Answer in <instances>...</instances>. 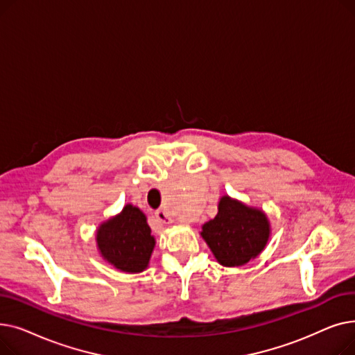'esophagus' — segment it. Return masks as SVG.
Instances as JSON below:
<instances>
[{
    "instance_id": "1",
    "label": "esophagus",
    "mask_w": 355,
    "mask_h": 355,
    "mask_svg": "<svg viewBox=\"0 0 355 355\" xmlns=\"http://www.w3.org/2000/svg\"><path fill=\"white\" fill-rule=\"evenodd\" d=\"M155 217H157V220L159 221V223H162V225H171L173 223V220H171V217L168 216V213L165 211V210H162V209H159V210H157L155 211Z\"/></svg>"
}]
</instances>
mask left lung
I'll return each instance as SVG.
<instances>
[{
	"label": "left lung",
	"instance_id": "left-lung-1",
	"mask_svg": "<svg viewBox=\"0 0 355 355\" xmlns=\"http://www.w3.org/2000/svg\"><path fill=\"white\" fill-rule=\"evenodd\" d=\"M217 210L200 234L221 266H243L265 250L272 230L263 210L230 196L220 198Z\"/></svg>",
	"mask_w": 355,
	"mask_h": 355
}]
</instances>
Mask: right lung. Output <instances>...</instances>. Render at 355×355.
<instances>
[{"mask_svg": "<svg viewBox=\"0 0 355 355\" xmlns=\"http://www.w3.org/2000/svg\"><path fill=\"white\" fill-rule=\"evenodd\" d=\"M95 240L105 262L126 273L144 272L157 243L146 216L132 204L101 223Z\"/></svg>", "mask_w": 355, "mask_h": 355, "instance_id": "obj_1", "label": "right lung"}]
</instances>
